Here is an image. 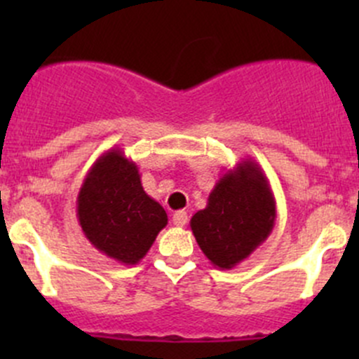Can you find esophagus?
Here are the masks:
<instances>
[{"label":"esophagus","instance_id":"esophagus-1","mask_svg":"<svg viewBox=\"0 0 359 359\" xmlns=\"http://www.w3.org/2000/svg\"><path fill=\"white\" fill-rule=\"evenodd\" d=\"M173 224L177 227H184L187 224V213L184 210H179V212L173 213Z\"/></svg>","mask_w":359,"mask_h":359}]
</instances>
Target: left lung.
Segmentation results:
<instances>
[{
    "instance_id": "left-lung-1",
    "label": "left lung",
    "mask_w": 359,
    "mask_h": 359,
    "mask_svg": "<svg viewBox=\"0 0 359 359\" xmlns=\"http://www.w3.org/2000/svg\"><path fill=\"white\" fill-rule=\"evenodd\" d=\"M274 220L269 180L259 163L247 158L217 180L205 208L191 219V231L213 266L233 269L269 238Z\"/></svg>"
}]
</instances>
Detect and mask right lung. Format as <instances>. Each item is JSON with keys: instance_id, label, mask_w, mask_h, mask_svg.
I'll list each match as a JSON object with an SVG mask.
<instances>
[{"instance_id": "right-lung-1", "label": "right lung", "mask_w": 359, "mask_h": 359, "mask_svg": "<svg viewBox=\"0 0 359 359\" xmlns=\"http://www.w3.org/2000/svg\"><path fill=\"white\" fill-rule=\"evenodd\" d=\"M76 215L86 240L125 266L139 264L168 224L165 208L144 191L139 168L119 147L100 154L88 170Z\"/></svg>"}]
</instances>
